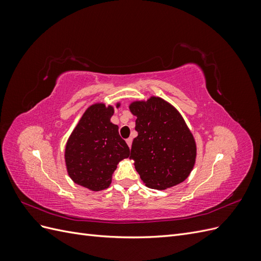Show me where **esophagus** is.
<instances>
[{
  "instance_id": "34e87169",
  "label": "esophagus",
  "mask_w": 261,
  "mask_h": 261,
  "mask_svg": "<svg viewBox=\"0 0 261 261\" xmlns=\"http://www.w3.org/2000/svg\"><path fill=\"white\" fill-rule=\"evenodd\" d=\"M126 143H127L128 147L130 148V147H132V143H133V139H132V138H128V139H126Z\"/></svg>"
}]
</instances>
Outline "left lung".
Listing matches in <instances>:
<instances>
[{"mask_svg": "<svg viewBox=\"0 0 261 261\" xmlns=\"http://www.w3.org/2000/svg\"><path fill=\"white\" fill-rule=\"evenodd\" d=\"M129 111L136 118L129 159L145 185L167 189L184 181L196 162V141L183 116L159 97L134 101Z\"/></svg>", "mask_w": 261, "mask_h": 261, "instance_id": "1", "label": "left lung"}]
</instances>
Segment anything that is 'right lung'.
<instances>
[{"label": "right lung", "instance_id": "1", "mask_svg": "<svg viewBox=\"0 0 261 261\" xmlns=\"http://www.w3.org/2000/svg\"><path fill=\"white\" fill-rule=\"evenodd\" d=\"M121 103L117 102L116 108ZM112 106L94 103L86 110L65 146V164L74 183L93 192L110 186L117 164L129 155V148L111 122Z\"/></svg>", "mask_w": 261, "mask_h": 261}]
</instances>
